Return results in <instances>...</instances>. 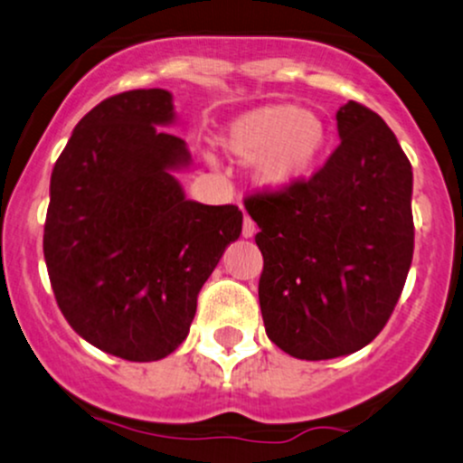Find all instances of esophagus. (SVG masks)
<instances>
[{"instance_id": "esophagus-1", "label": "esophagus", "mask_w": 463, "mask_h": 463, "mask_svg": "<svg viewBox=\"0 0 463 463\" xmlns=\"http://www.w3.org/2000/svg\"><path fill=\"white\" fill-rule=\"evenodd\" d=\"M253 233H256V222L245 214V222H242V238H253Z\"/></svg>"}]
</instances>
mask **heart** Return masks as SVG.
I'll return each instance as SVG.
<instances>
[{"instance_id":"heart-1","label":"heart","mask_w":463,"mask_h":463,"mask_svg":"<svg viewBox=\"0 0 463 463\" xmlns=\"http://www.w3.org/2000/svg\"><path fill=\"white\" fill-rule=\"evenodd\" d=\"M328 144L324 116L290 102L241 113L221 133L222 150L236 162L253 164V179L267 192L301 184L324 159Z\"/></svg>"}]
</instances>
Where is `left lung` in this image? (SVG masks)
<instances>
[{
  "instance_id": "1",
  "label": "left lung",
  "mask_w": 463,
  "mask_h": 463,
  "mask_svg": "<svg viewBox=\"0 0 463 463\" xmlns=\"http://www.w3.org/2000/svg\"><path fill=\"white\" fill-rule=\"evenodd\" d=\"M336 131L339 148L313 179L247 201L264 258V328L306 361L373 341L413 258V173L396 135L354 100L336 111Z\"/></svg>"
}]
</instances>
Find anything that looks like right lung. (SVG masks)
<instances>
[{"instance_id":"add662e5","label":"right lung","mask_w":463,"mask_h":463,"mask_svg":"<svg viewBox=\"0 0 463 463\" xmlns=\"http://www.w3.org/2000/svg\"><path fill=\"white\" fill-rule=\"evenodd\" d=\"M173 93L107 98L76 124L50 179L43 253L61 313L98 350L124 361L168 356L188 336L196 295L242 232L236 205L181 188L188 144Z\"/></svg>"}]
</instances>
